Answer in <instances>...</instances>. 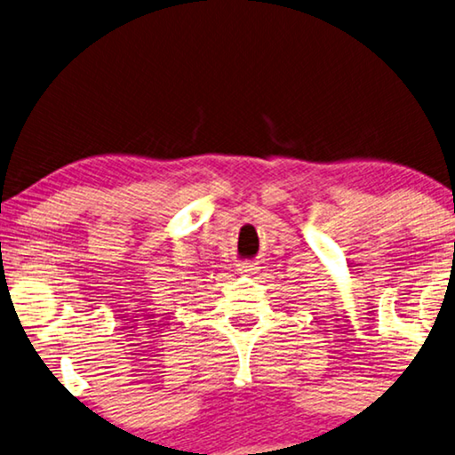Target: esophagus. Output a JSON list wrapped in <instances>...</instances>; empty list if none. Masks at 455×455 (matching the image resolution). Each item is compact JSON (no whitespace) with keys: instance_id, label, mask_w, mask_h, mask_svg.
<instances>
[{"instance_id":"obj_1","label":"esophagus","mask_w":455,"mask_h":455,"mask_svg":"<svg viewBox=\"0 0 455 455\" xmlns=\"http://www.w3.org/2000/svg\"><path fill=\"white\" fill-rule=\"evenodd\" d=\"M238 271L244 273V275H251V273L257 271V265L251 263V260H243V263L238 265Z\"/></svg>"}]
</instances>
